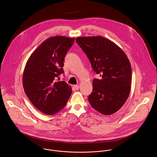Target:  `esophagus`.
Segmentation results:
<instances>
[{"label": "esophagus", "instance_id": "obj_1", "mask_svg": "<svg viewBox=\"0 0 157 157\" xmlns=\"http://www.w3.org/2000/svg\"><path fill=\"white\" fill-rule=\"evenodd\" d=\"M73 88L75 90H78L79 88V86H77V85H75L73 86Z\"/></svg>", "mask_w": 157, "mask_h": 157}]
</instances>
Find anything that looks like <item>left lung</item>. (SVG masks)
Here are the masks:
<instances>
[{"label":"left lung","instance_id":"8db88e82","mask_svg":"<svg viewBox=\"0 0 157 157\" xmlns=\"http://www.w3.org/2000/svg\"><path fill=\"white\" fill-rule=\"evenodd\" d=\"M76 41L93 70L101 76L93 81L89 103L102 114L115 113L124 104L131 91L132 70L128 56L116 44L102 36H80Z\"/></svg>","mask_w":157,"mask_h":157}]
</instances>
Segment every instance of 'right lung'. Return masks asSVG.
Here are the masks:
<instances>
[{
  "instance_id": "add662e5",
  "label": "right lung",
  "mask_w": 157,
  "mask_h": 157,
  "mask_svg": "<svg viewBox=\"0 0 157 157\" xmlns=\"http://www.w3.org/2000/svg\"><path fill=\"white\" fill-rule=\"evenodd\" d=\"M75 38L55 36L43 41L31 55L23 74L25 92L39 111L53 115L66 105L72 92L64 81L56 82L64 73V58ZM59 80V79H58Z\"/></svg>"
}]
</instances>
